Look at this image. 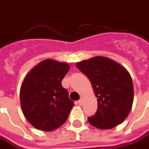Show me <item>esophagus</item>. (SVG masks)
I'll list each match as a JSON object with an SVG mask.
<instances>
[{"label": "esophagus", "mask_w": 149, "mask_h": 149, "mask_svg": "<svg viewBox=\"0 0 149 149\" xmlns=\"http://www.w3.org/2000/svg\"><path fill=\"white\" fill-rule=\"evenodd\" d=\"M78 103L80 104H81L83 103V98H82V97H81V99H80V100H78Z\"/></svg>", "instance_id": "34e87169"}]
</instances>
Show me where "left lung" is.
<instances>
[{"mask_svg": "<svg viewBox=\"0 0 149 149\" xmlns=\"http://www.w3.org/2000/svg\"><path fill=\"white\" fill-rule=\"evenodd\" d=\"M87 77L97 98L96 114L88 118L94 127L111 129L121 124L131 111L134 89L128 70L112 59L97 56L77 63Z\"/></svg>", "mask_w": 149, "mask_h": 149, "instance_id": "left-lung-1", "label": "left lung"}]
</instances>
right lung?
<instances>
[{"mask_svg":"<svg viewBox=\"0 0 149 149\" xmlns=\"http://www.w3.org/2000/svg\"><path fill=\"white\" fill-rule=\"evenodd\" d=\"M69 68L68 63L46 59L24 78L20 90L21 109L35 128L50 132L67 120L74 103L61 81Z\"/></svg>","mask_w":149,"mask_h":149,"instance_id":"obj_1","label":"right lung"}]
</instances>
